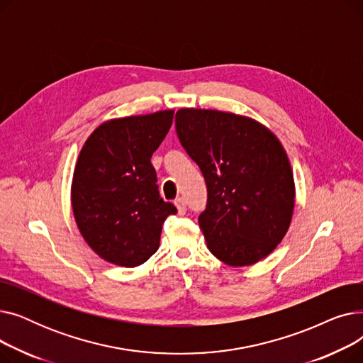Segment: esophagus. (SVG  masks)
<instances>
[{
  "label": "esophagus",
  "instance_id": "esophagus-1",
  "mask_svg": "<svg viewBox=\"0 0 363 363\" xmlns=\"http://www.w3.org/2000/svg\"><path fill=\"white\" fill-rule=\"evenodd\" d=\"M175 206L178 208V213L179 215H185L186 213V203H185V200L182 197H178L175 200Z\"/></svg>",
  "mask_w": 363,
  "mask_h": 363
}]
</instances>
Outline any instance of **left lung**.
Returning a JSON list of instances; mask_svg holds the SVG:
<instances>
[{"label": "left lung", "instance_id": "8db88e82", "mask_svg": "<svg viewBox=\"0 0 363 363\" xmlns=\"http://www.w3.org/2000/svg\"><path fill=\"white\" fill-rule=\"evenodd\" d=\"M175 126L206 181L199 225L208 250L235 268L271 255L289 231L296 197L279 140L255 119L219 110L181 108Z\"/></svg>", "mask_w": 363, "mask_h": 363}]
</instances>
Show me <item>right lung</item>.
Listing matches in <instances>:
<instances>
[{
	"instance_id": "obj_1",
	"label": "right lung",
	"mask_w": 363,
	"mask_h": 363,
	"mask_svg": "<svg viewBox=\"0 0 363 363\" xmlns=\"http://www.w3.org/2000/svg\"><path fill=\"white\" fill-rule=\"evenodd\" d=\"M174 110L111 119L85 141L72 181L76 225L91 249L125 268L159 249L162 225L177 207L159 194L151 156L169 132Z\"/></svg>"
}]
</instances>
